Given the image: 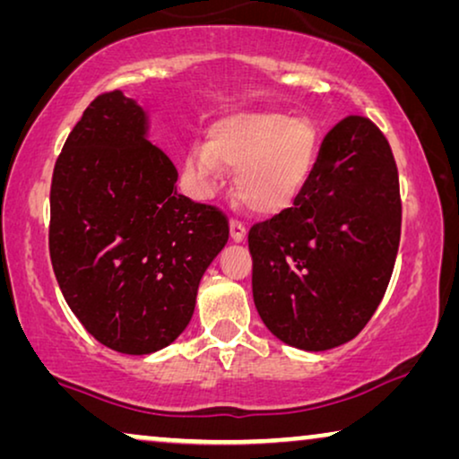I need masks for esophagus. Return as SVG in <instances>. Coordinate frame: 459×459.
Instances as JSON below:
<instances>
[{"mask_svg": "<svg viewBox=\"0 0 459 459\" xmlns=\"http://www.w3.org/2000/svg\"><path fill=\"white\" fill-rule=\"evenodd\" d=\"M230 236L234 242H242L244 236H247V228H244L242 221H238V219H231L230 221Z\"/></svg>", "mask_w": 459, "mask_h": 459, "instance_id": "esophagus-1", "label": "esophagus"}]
</instances>
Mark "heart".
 <instances>
[{"label": "heart", "instance_id": "heart-1", "mask_svg": "<svg viewBox=\"0 0 459 459\" xmlns=\"http://www.w3.org/2000/svg\"><path fill=\"white\" fill-rule=\"evenodd\" d=\"M317 154V129L307 117L234 112L219 118L206 143L187 150L184 169L198 194H211L223 167L236 169V196L259 215L284 211L303 190Z\"/></svg>", "mask_w": 459, "mask_h": 459}]
</instances>
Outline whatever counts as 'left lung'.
<instances>
[{"label": "left lung", "instance_id": "8db88e82", "mask_svg": "<svg viewBox=\"0 0 459 459\" xmlns=\"http://www.w3.org/2000/svg\"><path fill=\"white\" fill-rule=\"evenodd\" d=\"M401 238L399 173L366 117L324 137L290 209L248 231L253 299L281 342L328 351L349 342L378 309Z\"/></svg>", "mask_w": 459, "mask_h": 459}]
</instances>
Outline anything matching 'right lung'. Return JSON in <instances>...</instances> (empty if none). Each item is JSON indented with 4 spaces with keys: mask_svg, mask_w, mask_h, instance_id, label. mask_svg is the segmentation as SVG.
I'll return each mask as SVG.
<instances>
[{
    "mask_svg": "<svg viewBox=\"0 0 459 459\" xmlns=\"http://www.w3.org/2000/svg\"><path fill=\"white\" fill-rule=\"evenodd\" d=\"M123 91L87 106L56 160L49 256L71 311L118 353L148 355L190 324L198 284L230 238L215 206L178 194V169Z\"/></svg>",
    "mask_w": 459,
    "mask_h": 459,
    "instance_id": "right-lung-1",
    "label": "right lung"
}]
</instances>
